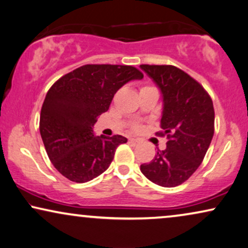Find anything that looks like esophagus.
Returning <instances> with one entry per match:
<instances>
[{"mask_svg":"<svg viewBox=\"0 0 248 248\" xmlns=\"http://www.w3.org/2000/svg\"><path fill=\"white\" fill-rule=\"evenodd\" d=\"M129 143L136 145L140 143V140H137V138H129Z\"/></svg>","mask_w":248,"mask_h":248,"instance_id":"esophagus-1","label":"esophagus"}]
</instances>
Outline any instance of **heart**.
Instances as JSON below:
<instances>
[{"label":"heart","instance_id":"obj_1","mask_svg":"<svg viewBox=\"0 0 248 248\" xmlns=\"http://www.w3.org/2000/svg\"><path fill=\"white\" fill-rule=\"evenodd\" d=\"M135 128H137V127H135Z\"/></svg>","mask_w":248,"mask_h":248}]
</instances>
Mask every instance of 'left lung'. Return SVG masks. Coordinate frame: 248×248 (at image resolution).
<instances>
[{
    "instance_id": "1",
    "label": "left lung",
    "mask_w": 248,
    "mask_h": 248,
    "mask_svg": "<svg viewBox=\"0 0 248 248\" xmlns=\"http://www.w3.org/2000/svg\"><path fill=\"white\" fill-rule=\"evenodd\" d=\"M140 68L162 92V131L156 135L168 140L166 150H157L150 163L141 164L140 171L158 186H179L203 162L212 140V98L199 81L174 65L140 64Z\"/></svg>"
}]
</instances>
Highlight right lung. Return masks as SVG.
<instances>
[{
  "instance_id": "obj_1",
  "label": "right lung",
  "mask_w": 248,
  "mask_h": 248,
  "mask_svg": "<svg viewBox=\"0 0 248 248\" xmlns=\"http://www.w3.org/2000/svg\"><path fill=\"white\" fill-rule=\"evenodd\" d=\"M143 77L133 65L85 64L51 86L42 105L39 131L48 158L62 176L87 183L110 167L115 150L127 138L96 137L93 126L119 88Z\"/></svg>"
}]
</instances>
